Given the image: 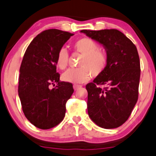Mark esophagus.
Wrapping results in <instances>:
<instances>
[{"label": "esophagus", "mask_w": 156, "mask_h": 156, "mask_svg": "<svg viewBox=\"0 0 156 156\" xmlns=\"http://www.w3.org/2000/svg\"><path fill=\"white\" fill-rule=\"evenodd\" d=\"M73 89H74V91H76V90H78L79 88H81V85H77V84H74L73 85Z\"/></svg>", "instance_id": "34e87169"}]
</instances>
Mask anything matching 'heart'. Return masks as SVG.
I'll list each match as a JSON object with an SVG mask.
<instances>
[{"instance_id": "heart-1", "label": "heart", "mask_w": 156, "mask_h": 156, "mask_svg": "<svg viewBox=\"0 0 156 156\" xmlns=\"http://www.w3.org/2000/svg\"><path fill=\"white\" fill-rule=\"evenodd\" d=\"M76 51L83 53L80 61V68H70L62 76L65 82L71 83H83L91 76H98L105 70L108 62V56L104 51L98 49L94 40L89 38H82L73 44ZM68 53L66 48H62L56 58V66L64 70L68 65Z\"/></svg>"}]
</instances>
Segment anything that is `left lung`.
<instances>
[{"label": "left lung", "mask_w": 156, "mask_h": 156, "mask_svg": "<svg viewBox=\"0 0 156 156\" xmlns=\"http://www.w3.org/2000/svg\"><path fill=\"white\" fill-rule=\"evenodd\" d=\"M80 33L103 45L108 56L104 71L85 87L89 118L102 128H118L126 121L138 100L140 70L137 48L118 30Z\"/></svg>", "instance_id": "1"}]
</instances>
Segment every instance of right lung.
<instances>
[{
    "instance_id": "obj_1",
    "label": "right lung",
    "mask_w": 156,
    "mask_h": 156,
    "mask_svg": "<svg viewBox=\"0 0 156 156\" xmlns=\"http://www.w3.org/2000/svg\"><path fill=\"white\" fill-rule=\"evenodd\" d=\"M56 29L47 30L33 38L20 67L18 96L27 119L41 129L58 125L64 118L66 103L73 93L71 83L59 80L56 58L73 36ZM55 88L51 89V84Z\"/></svg>"
}]
</instances>
